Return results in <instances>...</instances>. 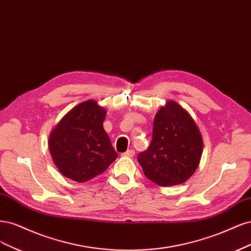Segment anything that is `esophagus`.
Returning <instances> with one entry per match:
<instances>
[{"label":"esophagus","mask_w":251,"mask_h":251,"mask_svg":"<svg viewBox=\"0 0 251 251\" xmlns=\"http://www.w3.org/2000/svg\"><path fill=\"white\" fill-rule=\"evenodd\" d=\"M134 154H135V151L133 149H129L126 152H124L122 155L125 156V157H133Z\"/></svg>","instance_id":"esophagus-1"}]
</instances>
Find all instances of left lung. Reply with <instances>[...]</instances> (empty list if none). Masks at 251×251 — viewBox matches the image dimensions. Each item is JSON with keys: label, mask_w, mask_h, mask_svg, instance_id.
<instances>
[{"label": "left lung", "mask_w": 251, "mask_h": 251, "mask_svg": "<svg viewBox=\"0 0 251 251\" xmlns=\"http://www.w3.org/2000/svg\"><path fill=\"white\" fill-rule=\"evenodd\" d=\"M203 149L199 128L175 101L161 106L153 122L149 148L137 155L145 176L160 187L187 181L196 171Z\"/></svg>", "instance_id": "left-lung-1"}]
</instances>
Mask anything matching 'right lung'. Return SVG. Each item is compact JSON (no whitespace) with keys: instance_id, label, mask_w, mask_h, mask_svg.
<instances>
[{"instance_id":"right-lung-1","label":"right lung","mask_w":251,"mask_h":251,"mask_svg":"<svg viewBox=\"0 0 251 251\" xmlns=\"http://www.w3.org/2000/svg\"><path fill=\"white\" fill-rule=\"evenodd\" d=\"M106 110L95 100L78 104L64 116L49 136V149L58 171L85 182L102 174L118 154L103 122Z\"/></svg>"}]
</instances>
